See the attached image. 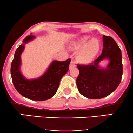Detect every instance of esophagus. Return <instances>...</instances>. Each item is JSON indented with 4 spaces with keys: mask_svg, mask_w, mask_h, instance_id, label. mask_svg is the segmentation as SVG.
<instances>
[{
    "mask_svg": "<svg viewBox=\"0 0 133 133\" xmlns=\"http://www.w3.org/2000/svg\"><path fill=\"white\" fill-rule=\"evenodd\" d=\"M76 66V63L74 61H71L70 64V69H72Z\"/></svg>",
    "mask_w": 133,
    "mask_h": 133,
    "instance_id": "esophagus-1",
    "label": "esophagus"
}]
</instances>
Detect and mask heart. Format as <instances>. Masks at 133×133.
<instances>
[{
    "instance_id": "obj_1",
    "label": "heart",
    "mask_w": 133,
    "mask_h": 133,
    "mask_svg": "<svg viewBox=\"0 0 133 133\" xmlns=\"http://www.w3.org/2000/svg\"><path fill=\"white\" fill-rule=\"evenodd\" d=\"M100 48L99 42L97 39H92L88 36L81 37L77 41L71 45L72 50H81L77 54V61L79 63L86 64L90 62L97 55Z\"/></svg>"
}]
</instances>
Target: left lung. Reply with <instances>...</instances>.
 Instances as JSON below:
<instances>
[{"label": "left lung", "mask_w": 133, "mask_h": 133, "mask_svg": "<svg viewBox=\"0 0 133 133\" xmlns=\"http://www.w3.org/2000/svg\"><path fill=\"white\" fill-rule=\"evenodd\" d=\"M101 55L90 65H77L79 74L76 79L78 90L88 99H99L112 93L121 83L123 73L122 52L115 41L103 36ZM109 60L106 69L98 65L103 59Z\"/></svg>", "instance_id": "left-lung-1"}]
</instances>
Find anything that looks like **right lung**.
<instances>
[{
	"instance_id": "1",
	"label": "right lung",
	"mask_w": 133,
	"mask_h": 133,
	"mask_svg": "<svg viewBox=\"0 0 133 133\" xmlns=\"http://www.w3.org/2000/svg\"><path fill=\"white\" fill-rule=\"evenodd\" d=\"M35 37L30 34L23 39L22 44L17 48L11 65V74L14 87L22 96L32 101H43L53 97L56 93L62 77L69 70L71 60L52 61L46 71L41 77L31 80L26 79L20 70L21 56L24 50L25 45Z\"/></svg>"
}]
</instances>
